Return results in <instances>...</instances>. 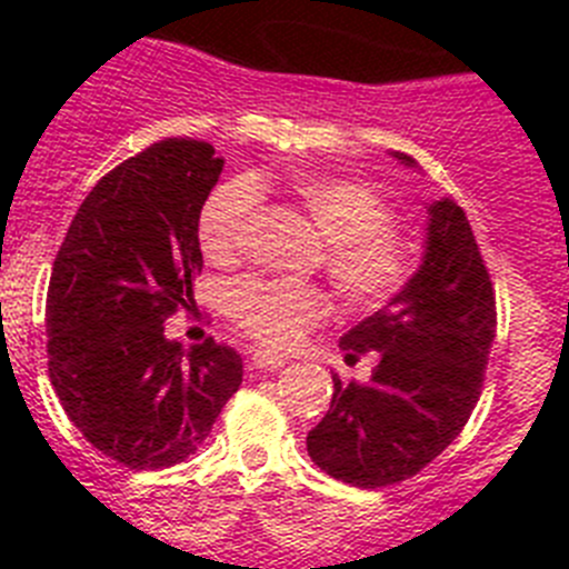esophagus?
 <instances>
[{"label": "esophagus", "instance_id": "obj_1", "mask_svg": "<svg viewBox=\"0 0 569 569\" xmlns=\"http://www.w3.org/2000/svg\"><path fill=\"white\" fill-rule=\"evenodd\" d=\"M250 365H253L256 370H279V367L288 365V359H284V356H273V353H264V350H259V353L250 356Z\"/></svg>", "mask_w": 569, "mask_h": 569}]
</instances>
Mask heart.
<instances>
[{"mask_svg":"<svg viewBox=\"0 0 569 569\" xmlns=\"http://www.w3.org/2000/svg\"><path fill=\"white\" fill-rule=\"evenodd\" d=\"M288 190L325 236V270L356 308L381 305L407 281L410 256L396 236L393 210L373 184L325 170H296ZM256 193L248 182L216 188L199 216V244L210 261H233L244 244ZM228 313L268 347H290L325 316V299L305 281H239Z\"/></svg>","mask_w":569,"mask_h":569,"instance_id":"b5f03b06","label":"heart"}]
</instances>
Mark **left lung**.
Returning <instances> with one entry per match:
<instances>
[{
	"mask_svg": "<svg viewBox=\"0 0 569 569\" xmlns=\"http://www.w3.org/2000/svg\"><path fill=\"white\" fill-rule=\"evenodd\" d=\"M405 168L416 159L393 150ZM496 339V296L465 210L427 204L425 253L379 313L341 336L345 361L373 353L365 385L333 376V399L308 456L345 485L376 490L427 467L470 419Z\"/></svg>",
	"mask_w": 569,
	"mask_h": 569,
	"instance_id": "left-lung-1",
	"label": "left lung"
}]
</instances>
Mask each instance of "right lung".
I'll return each instance as SVG.
<instances>
[{
  "label": "right lung",
  "mask_w": 569,
  "mask_h": 569,
  "mask_svg": "<svg viewBox=\"0 0 569 569\" xmlns=\"http://www.w3.org/2000/svg\"><path fill=\"white\" fill-rule=\"evenodd\" d=\"M222 168L208 142H156L99 179L53 261L50 385L79 433L130 470L193 456L241 385L233 347L164 336L193 305L199 216Z\"/></svg>",
  "instance_id": "obj_1"
}]
</instances>
